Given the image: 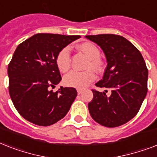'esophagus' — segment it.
Wrapping results in <instances>:
<instances>
[{"instance_id":"obj_1","label":"esophagus","mask_w":157,"mask_h":157,"mask_svg":"<svg viewBox=\"0 0 157 157\" xmlns=\"http://www.w3.org/2000/svg\"><path fill=\"white\" fill-rule=\"evenodd\" d=\"M76 90H77V93H78V94H80L82 93V90H81V89H77Z\"/></svg>"}]
</instances>
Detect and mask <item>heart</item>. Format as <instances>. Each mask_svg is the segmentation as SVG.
Returning a JSON list of instances; mask_svg holds the SVG:
<instances>
[{
	"label": "heart",
	"instance_id": "b5f03b06",
	"mask_svg": "<svg viewBox=\"0 0 157 157\" xmlns=\"http://www.w3.org/2000/svg\"><path fill=\"white\" fill-rule=\"evenodd\" d=\"M79 49L86 53L90 59L89 67H92L96 71H101L103 67L102 62L98 58L100 56V51L95 45L90 42H86L79 45ZM56 64L59 71L66 72L71 67V57L70 47L66 46L63 48L56 57ZM95 78V73L92 69L86 71H71L64 76L63 82L67 86L77 89H83L91 83Z\"/></svg>",
	"mask_w": 157,
	"mask_h": 157
}]
</instances>
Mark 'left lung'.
<instances>
[{"label":"left lung","instance_id":"8db88e82","mask_svg":"<svg viewBox=\"0 0 157 157\" xmlns=\"http://www.w3.org/2000/svg\"><path fill=\"white\" fill-rule=\"evenodd\" d=\"M103 51L107 60L103 79L95 84L109 89L111 94L92 90L89 112L96 122L106 127L125 124L139 112L147 92L148 71L139 50L121 36H86ZM107 92V90H105Z\"/></svg>","mask_w":157,"mask_h":157}]
</instances>
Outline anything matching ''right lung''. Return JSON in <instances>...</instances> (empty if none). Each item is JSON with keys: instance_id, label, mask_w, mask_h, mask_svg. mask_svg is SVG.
I'll list each match as a JSON object with an SVG mask.
<instances>
[{"instance_id": "1", "label": "right lung", "mask_w": 157, "mask_h": 157, "mask_svg": "<svg viewBox=\"0 0 157 157\" xmlns=\"http://www.w3.org/2000/svg\"><path fill=\"white\" fill-rule=\"evenodd\" d=\"M80 36L38 33L16 48L8 66L9 92L14 107L28 121L48 126L63 118L77 92L72 87L50 89L61 81L59 52Z\"/></svg>"}]
</instances>
